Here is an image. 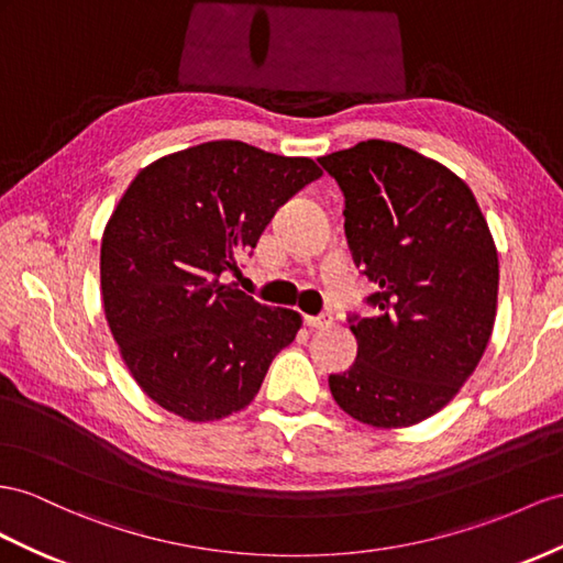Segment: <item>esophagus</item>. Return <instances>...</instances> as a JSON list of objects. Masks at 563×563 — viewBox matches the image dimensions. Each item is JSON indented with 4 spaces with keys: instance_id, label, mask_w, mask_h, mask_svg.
Wrapping results in <instances>:
<instances>
[{
    "instance_id": "34e87169",
    "label": "esophagus",
    "mask_w": 563,
    "mask_h": 563,
    "mask_svg": "<svg viewBox=\"0 0 563 563\" xmlns=\"http://www.w3.org/2000/svg\"><path fill=\"white\" fill-rule=\"evenodd\" d=\"M330 323H333V316H330V313L307 316V325H309V328H328Z\"/></svg>"
}]
</instances>
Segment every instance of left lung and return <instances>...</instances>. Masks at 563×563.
Returning <instances> with one entry per match:
<instances>
[{
	"mask_svg": "<svg viewBox=\"0 0 563 563\" xmlns=\"http://www.w3.org/2000/svg\"><path fill=\"white\" fill-rule=\"evenodd\" d=\"M344 195L354 264L376 285L350 316L356 362L328 378L352 419L407 428L450 405L493 335L499 262L468 185L405 144L366 140L321 156Z\"/></svg>",
	"mask_w": 563,
	"mask_h": 563,
	"instance_id": "left-lung-1",
	"label": "left lung"
}]
</instances>
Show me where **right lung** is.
Masks as SVG:
<instances>
[{
    "mask_svg": "<svg viewBox=\"0 0 563 563\" xmlns=\"http://www.w3.org/2000/svg\"><path fill=\"white\" fill-rule=\"evenodd\" d=\"M316 178L307 156L216 140L156 158L128 185L104 228L99 276L123 364L158 407L201 423L256 397L301 316L223 278Z\"/></svg>",
    "mask_w": 563,
    "mask_h": 563,
    "instance_id": "right-lung-1",
    "label": "right lung"
}]
</instances>
